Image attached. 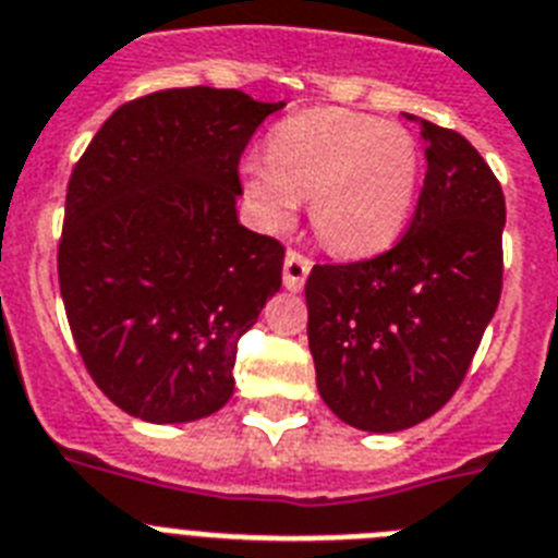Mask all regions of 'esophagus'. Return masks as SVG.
I'll use <instances>...</instances> for the list:
<instances>
[{
  "mask_svg": "<svg viewBox=\"0 0 558 558\" xmlns=\"http://www.w3.org/2000/svg\"><path fill=\"white\" fill-rule=\"evenodd\" d=\"M312 271V260L301 252H287V260H283V283H287L289 292H301L306 278Z\"/></svg>",
  "mask_w": 558,
  "mask_h": 558,
  "instance_id": "1",
  "label": "esophagus"
}]
</instances>
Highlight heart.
Returning <instances> with one entry per match:
<instances>
[{"label": "heart", "mask_w": 558, "mask_h": 558, "mask_svg": "<svg viewBox=\"0 0 558 558\" xmlns=\"http://www.w3.org/2000/svg\"><path fill=\"white\" fill-rule=\"evenodd\" d=\"M421 154L404 125L347 108H310L269 131L266 160L243 162V192L269 229H287L310 197L315 234L338 255L384 252L401 238L418 192Z\"/></svg>", "instance_id": "obj_1"}]
</instances>
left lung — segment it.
I'll return each mask as SVG.
<instances>
[{
	"label": "left lung",
	"mask_w": 558,
	"mask_h": 558,
	"mask_svg": "<svg viewBox=\"0 0 558 558\" xmlns=\"http://www.w3.org/2000/svg\"><path fill=\"white\" fill-rule=\"evenodd\" d=\"M427 177L396 246L306 278L310 350L326 407L355 429L398 433L464 381L501 298L505 194L459 131L418 120Z\"/></svg>",
	"instance_id": "8db88e82"
}]
</instances>
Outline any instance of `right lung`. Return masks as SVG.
Segmentation results:
<instances>
[{
    "label": "right lung",
    "mask_w": 558,
    "mask_h": 558,
    "mask_svg": "<svg viewBox=\"0 0 558 558\" xmlns=\"http://www.w3.org/2000/svg\"><path fill=\"white\" fill-rule=\"evenodd\" d=\"M234 88H169L102 122L68 180L59 292L94 384L151 424L232 398L238 341L283 246L238 220V162L269 114Z\"/></svg>",
    "instance_id": "1"
}]
</instances>
